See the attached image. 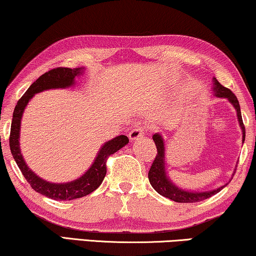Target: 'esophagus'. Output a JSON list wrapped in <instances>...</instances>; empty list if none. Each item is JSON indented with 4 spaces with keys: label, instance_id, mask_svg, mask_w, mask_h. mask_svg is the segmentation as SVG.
<instances>
[{
    "label": "esophagus",
    "instance_id": "1",
    "mask_svg": "<svg viewBox=\"0 0 256 256\" xmlns=\"http://www.w3.org/2000/svg\"><path fill=\"white\" fill-rule=\"evenodd\" d=\"M146 131H147V128H146V126H144V125H136V126L133 128L132 131L128 133V138H130V140H132L133 142V140L139 139L140 136H142Z\"/></svg>",
    "mask_w": 256,
    "mask_h": 256
}]
</instances>
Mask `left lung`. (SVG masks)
<instances>
[{
    "label": "left lung",
    "mask_w": 256,
    "mask_h": 256,
    "mask_svg": "<svg viewBox=\"0 0 256 256\" xmlns=\"http://www.w3.org/2000/svg\"><path fill=\"white\" fill-rule=\"evenodd\" d=\"M214 95L218 97H224V98H228L230 102L233 104V106L236 108L238 120H239V124L242 130V142L244 140V125L242 122V117H241V111H240V106L239 100H238L236 96L228 88L224 87V86L219 84V82L214 78ZM153 140L156 142V159L153 160L152 166H150L148 170V180L152 186L156 189V192L160 194L161 196L167 197V198L178 202V203H196V202H200L208 198V197L216 195V194L220 192V190L224 188H218L216 190H211V192H186V190L178 189V186H175L172 183L169 181L167 176H166L164 172V140L159 134H154Z\"/></svg>",
    "instance_id": "obj_1"
}]
</instances>
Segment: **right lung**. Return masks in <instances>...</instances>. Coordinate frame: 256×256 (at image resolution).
I'll use <instances>...</instances> for the list:
<instances>
[{"instance_id":"add662e5","label":"right lung","mask_w":256,"mask_h":256,"mask_svg":"<svg viewBox=\"0 0 256 256\" xmlns=\"http://www.w3.org/2000/svg\"><path fill=\"white\" fill-rule=\"evenodd\" d=\"M82 68H67V67H56L53 70L46 72L42 76H39L34 84L30 86L26 92L20 97L17 102L15 110L12 114V128H10L9 145L10 150L15 159L17 166L20 169L22 174L26 180L31 188L42 195L51 200H72L80 197L87 196L96 190L102 183L104 176L106 174V160L111 154L120 150L122 147L128 142V138L126 136H118L110 142L104 144L100 148V153L97 154L95 162L89 168V170L82 175L80 178L75 180L70 183H56L46 182L44 180L39 178L34 172H31L25 164L23 156H22L20 150V118L23 111L32 98L34 94L40 92L46 89L53 88H66L74 84V78L76 75H80Z\"/></svg>"}]
</instances>
